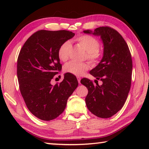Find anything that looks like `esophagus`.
I'll return each instance as SVG.
<instances>
[{"label":"esophagus","instance_id":"34e87169","mask_svg":"<svg viewBox=\"0 0 149 149\" xmlns=\"http://www.w3.org/2000/svg\"><path fill=\"white\" fill-rule=\"evenodd\" d=\"M77 81H78V83H79V84H80V81H81V77H77Z\"/></svg>","mask_w":149,"mask_h":149}]
</instances>
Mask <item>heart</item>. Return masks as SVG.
<instances>
[{"label": "heart", "instance_id": "heart-1", "mask_svg": "<svg viewBox=\"0 0 149 149\" xmlns=\"http://www.w3.org/2000/svg\"><path fill=\"white\" fill-rule=\"evenodd\" d=\"M78 44L86 50V58L91 63H97L99 62L102 56V51L99 49L100 42L99 40L92 35H82L78 36L75 39ZM71 45L69 41H65L58 50V56L59 59L62 62H65L68 59ZM89 66L87 63H77L70 62L65 64L64 70L65 73L73 74L76 76H81L87 71Z\"/></svg>", "mask_w": 149, "mask_h": 149}]
</instances>
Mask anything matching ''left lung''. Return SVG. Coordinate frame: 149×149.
Segmentation results:
<instances>
[{"label": "left lung", "mask_w": 149, "mask_h": 149, "mask_svg": "<svg viewBox=\"0 0 149 149\" xmlns=\"http://www.w3.org/2000/svg\"><path fill=\"white\" fill-rule=\"evenodd\" d=\"M84 33L100 36L104 45L102 60L90 71L93 76L102 81V85H95L87 78L81 80L88 89L85 102L92 114L99 118H110L123 107L130 92L132 55L124 39L113 28L100 27L93 32L85 30Z\"/></svg>", "instance_id": "8db88e82"}]
</instances>
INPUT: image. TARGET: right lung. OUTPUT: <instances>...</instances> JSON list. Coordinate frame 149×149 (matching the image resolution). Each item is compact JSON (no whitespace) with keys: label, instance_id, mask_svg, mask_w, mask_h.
I'll use <instances>...</instances> for the list:
<instances>
[{"label":"right lung","instance_id":"right-lung-1","mask_svg":"<svg viewBox=\"0 0 149 149\" xmlns=\"http://www.w3.org/2000/svg\"><path fill=\"white\" fill-rule=\"evenodd\" d=\"M74 35L66 30H39L20 50L17 63L19 90L27 108L40 120L50 121L61 114L77 87L76 77L68 73L59 84H50L62 69L58 48Z\"/></svg>","mask_w":149,"mask_h":149}]
</instances>
